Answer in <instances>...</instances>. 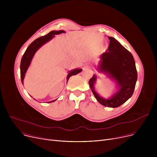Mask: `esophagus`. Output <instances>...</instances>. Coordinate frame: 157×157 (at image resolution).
Returning a JSON list of instances; mask_svg holds the SVG:
<instances>
[{
	"label": "esophagus",
	"mask_w": 157,
	"mask_h": 157,
	"mask_svg": "<svg viewBox=\"0 0 157 157\" xmlns=\"http://www.w3.org/2000/svg\"><path fill=\"white\" fill-rule=\"evenodd\" d=\"M87 67H88V65H85V67H84V69H87Z\"/></svg>",
	"instance_id": "34e87169"
}]
</instances>
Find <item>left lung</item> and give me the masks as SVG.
<instances>
[{
	"label": "left lung",
	"instance_id": "obj_1",
	"mask_svg": "<svg viewBox=\"0 0 157 157\" xmlns=\"http://www.w3.org/2000/svg\"><path fill=\"white\" fill-rule=\"evenodd\" d=\"M110 43L108 52L101 56L98 71L104 72L116 81L118 91L110 98L105 99L95 90V74L89 81V85L97 101L108 108H118L132 95L137 79V72L132 55L114 37H108Z\"/></svg>",
	"mask_w": 157,
	"mask_h": 157
}]
</instances>
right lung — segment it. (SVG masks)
<instances>
[{
    "label": "right lung",
    "mask_w": 157,
    "mask_h": 157,
    "mask_svg": "<svg viewBox=\"0 0 157 157\" xmlns=\"http://www.w3.org/2000/svg\"><path fill=\"white\" fill-rule=\"evenodd\" d=\"M62 33H65V32L63 30L52 31L49 33H48V34L36 39L29 46V47L26 49L25 52L24 53V54L21 58V63H20V76H21V80L22 84L23 83L25 75V73H26V72L29 67V65L30 64L32 58L35 55L36 52L37 51V49H39L46 43L48 42L49 40H50L52 38H53L55 35L60 34H62ZM81 71H82L81 69H76L72 70L71 71H69V74H68L67 77V80L68 81L71 76H72L73 75H76V74L81 72ZM56 100V99L50 101V102H53L55 101Z\"/></svg>",
    "instance_id": "add662e5"
}]
</instances>
